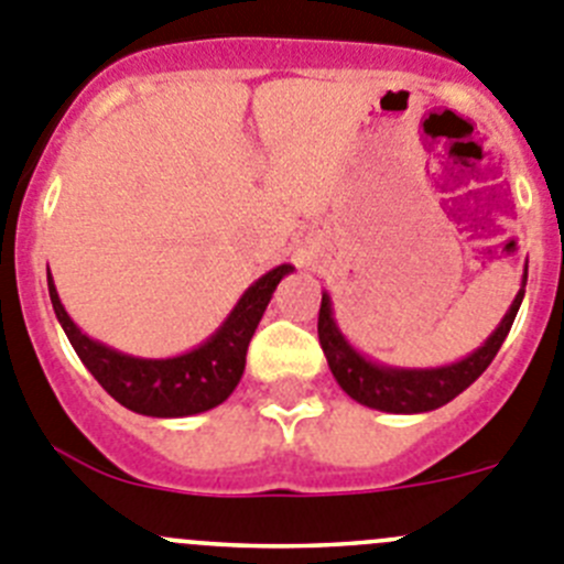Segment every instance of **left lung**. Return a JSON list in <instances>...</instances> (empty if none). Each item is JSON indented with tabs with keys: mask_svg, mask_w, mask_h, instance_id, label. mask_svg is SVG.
Instances as JSON below:
<instances>
[{
	"mask_svg": "<svg viewBox=\"0 0 564 564\" xmlns=\"http://www.w3.org/2000/svg\"><path fill=\"white\" fill-rule=\"evenodd\" d=\"M525 279H529V265H525L523 285H520L518 296L511 302L509 313L498 324V329L484 340V346H478L473 355H467L458 364L438 366V369H391V366H380L375 360L364 358L344 338V333H340L333 318V302H329L327 293H322L318 340H322V349L327 355L329 371H333L340 389L366 408H377V411L386 413L436 411V408L456 400L464 389H469L492 364L500 344H503L511 324H514V316H518L520 302L525 296Z\"/></svg>",
	"mask_w": 564,
	"mask_h": 564,
	"instance_id": "obj_1",
	"label": "left lung"
}]
</instances>
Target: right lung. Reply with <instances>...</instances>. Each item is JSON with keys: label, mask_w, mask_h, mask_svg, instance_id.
Masks as SVG:
<instances>
[{"label": "right lung", "mask_w": 564, "mask_h": 564, "mask_svg": "<svg viewBox=\"0 0 564 564\" xmlns=\"http://www.w3.org/2000/svg\"><path fill=\"white\" fill-rule=\"evenodd\" d=\"M293 265H276L248 288L235 304L220 329L193 352L175 358H133L122 355L100 340L83 335L80 327L69 318L55 291L53 276L46 273L53 310L64 327L66 338L75 346L77 358L95 375L97 383L126 405L128 411L173 420V416H193L229 400L231 391L240 383L246 369V352L251 344L257 324L276 291L279 279L291 273Z\"/></svg>", "instance_id": "right-lung-1"}]
</instances>
